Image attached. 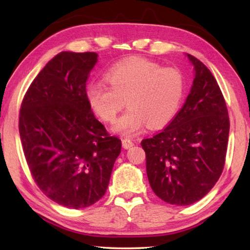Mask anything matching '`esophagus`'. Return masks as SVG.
I'll list each match as a JSON object with an SVG mask.
<instances>
[{"mask_svg":"<svg viewBox=\"0 0 250 250\" xmlns=\"http://www.w3.org/2000/svg\"><path fill=\"white\" fill-rule=\"evenodd\" d=\"M133 145L134 143L129 140V139H124V140H122V146H124L125 149H130L131 146H133Z\"/></svg>","mask_w":250,"mask_h":250,"instance_id":"34e87169","label":"esophagus"}]
</instances>
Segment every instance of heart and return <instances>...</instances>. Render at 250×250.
Returning <instances> with one entry per match:
<instances>
[{
	"instance_id": "b5f03b06",
	"label": "heart",
	"mask_w": 250,
	"mask_h": 250,
	"mask_svg": "<svg viewBox=\"0 0 250 250\" xmlns=\"http://www.w3.org/2000/svg\"><path fill=\"white\" fill-rule=\"evenodd\" d=\"M107 80L109 84L88 83L86 98L105 122L116 119L126 100L128 110L112 126L113 132L125 137L138 134L147 125L152 129L167 125L174 119L183 101V75L145 58L118 62L108 70Z\"/></svg>"
}]
</instances>
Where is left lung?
I'll return each mask as SVG.
<instances>
[{
	"label": "left lung",
	"mask_w": 250,
	"mask_h": 250,
	"mask_svg": "<svg viewBox=\"0 0 250 250\" xmlns=\"http://www.w3.org/2000/svg\"><path fill=\"white\" fill-rule=\"evenodd\" d=\"M185 56L194 80L184 105L166 129L141 142L151 188L177 206L200 201L216 184L229 135L226 103L216 79L197 58Z\"/></svg>",
	"instance_id": "8db88e82"
}]
</instances>
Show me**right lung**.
<instances>
[{
    "label": "right lung",
    "mask_w": 250,
    "mask_h": 250,
    "mask_svg": "<svg viewBox=\"0 0 250 250\" xmlns=\"http://www.w3.org/2000/svg\"><path fill=\"white\" fill-rule=\"evenodd\" d=\"M96 53L62 52L29 86L20 111V135L36 184L67 208H83L107 191L121 140L109 137L86 98Z\"/></svg>",
    "instance_id": "1"
}]
</instances>
